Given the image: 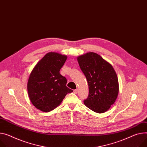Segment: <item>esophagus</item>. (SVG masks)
<instances>
[{
  "label": "esophagus",
  "instance_id": "obj_1",
  "mask_svg": "<svg viewBox=\"0 0 147 147\" xmlns=\"http://www.w3.org/2000/svg\"><path fill=\"white\" fill-rule=\"evenodd\" d=\"M78 89H75L74 91V94H78Z\"/></svg>",
  "mask_w": 147,
  "mask_h": 147
}]
</instances>
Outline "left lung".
Listing matches in <instances>:
<instances>
[{
    "mask_svg": "<svg viewBox=\"0 0 147 147\" xmlns=\"http://www.w3.org/2000/svg\"><path fill=\"white\" fill-rule=\"evenodd\" d=\"M88 84L89 95L84 104L96 113L107 111L114 104L119 92L117 74L112 66L100 55L88 52L77 58Z\"/></svg>",
    "mask_w": 147,
    "mask_h": 147,
    "instance_id": "obj_1",
    "label": "left lung"
}]
</instances>
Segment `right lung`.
I'll list each match as a JSON object with an SVG mask.
<instances>
[{"instance_id":"add662e5","label":"right lung","mask_w":147,"mask_h":147,"mask_svg":"<svg viewBox=\"0 0 147 147\" xmlns=\"http://www.w3.org/2000/svg\"><path fill=\"white\" fill-rule=\"evenodd\" d=\"M67 56L49 52L40 60L31 72L27 88L32 104L43 112L53 110L62 102L67 94L73 91L66 86V79L59 71Z\"/></svg>"}]
</instances>
